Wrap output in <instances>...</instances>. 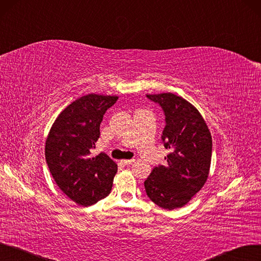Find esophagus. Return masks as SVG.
Returning <instances> with one entry per match:
<instances>
[{"label": "esophagus", "mask_w": 261, "mask_h": 261, "mask_svg": "<svg viewBox=\"0 0 261 261\" xmlns=\"http://www.w3.org/2000/svg\"><path fill=\"white\" fill-rule=\"evenodd\" d=\"M135 163V160H123L121 161V164H123L124 166H129L133 165Z\"/></svg>", "instance_id": "obj_1"}]
</instances>
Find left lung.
Listing matches in <instances>:
<instances>
[{"label":"left lung","instance_id":"left-lung-1","mask_svg":"<svg viewBox=\"0 0 261 261\" xmlns=\"http://www.w3.org/2000/svg\"><path fill=\"white\" fill-rule=\"evenodd\" d=\"M165 114L162 140L170 153L166 165L154 167L144 181L148 197L166 210L182 207L199 192L209 175L212 137L191 102L172 93L147 94Z\"/></svg>","mask_w":261,"mask_h":261}]
</instances>
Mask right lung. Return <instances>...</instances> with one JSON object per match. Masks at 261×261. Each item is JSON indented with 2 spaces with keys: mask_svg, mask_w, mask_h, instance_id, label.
<instances>
[{
  "mask_svg": "<svg viewBox=\"0 0 261 261\" xmlns=\"http://www.w3.org/2000/svg\"><path fill=\"white\" fill-rule=\"evenodd\" d=\"M118 96L88 94L62 111L48 134L46 162L52 178L68 198L88 206L110 194L118 165L105 153L91 155L103 114Z\"/></svg>",
  "mask_w": 261,
  "mask_h": 261,
  "instance_id": "1",
  "label": "right lung"
}]
</instances>
